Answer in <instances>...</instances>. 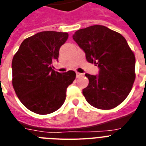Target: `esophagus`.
Returning a JSON list of instances; mask_svg holds the SVG:
<instances>
[{"mask_svg": "<svg viewBox=\"0 0 146 146\" xmlns=\"http://www.w3.org/2000/svg\"><path fill=\"white\" fill-rule=\"evenodd\" d=\"M84 74L82 73H79V72H76V77L77 78H80V77H83Z\"/></svg>", "mask_w": 146, "mask_h": 146, "instance_id": "1", "label": "esophagus"}]
</instances>
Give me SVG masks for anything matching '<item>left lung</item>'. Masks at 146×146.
<instances>
[{"label":"left lung","instance_id":"obj_1","mask_svg":"<svg viewBox=\"0 0 146 146\" xmlns=\"http://www.w3.org/2000/svg\"><path fill=\"white\" fill-rule=\"evenodd\" d=\"M73 39L86 54L87 62L97 65L98 75L86 74L89 84L83 90L87 102L100 109L117 107L127 97L136 74V59L126 39L103 25L80 29Z\"/></svg>","mask_w":146,"mask_h":146}]
</instances>
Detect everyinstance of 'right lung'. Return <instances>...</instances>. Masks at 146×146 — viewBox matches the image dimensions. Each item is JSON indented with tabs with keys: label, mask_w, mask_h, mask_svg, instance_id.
<instances>
[{
	"label": "right lung",
	"mask_w": 146,
	"mask_h": 146,
	"mask_svg": "<svg viewBox=\"0 0 146 146\" xmlns=\"http://www.w3.org/2000/svg\"><path fill=\"white\" fill-rule=\"evenodd\" d=\"M68 38L66 32L41 31L23 40L13 58L14 90L20 102L36 114L58 110L66 100L67 87L75 79L74 71L59 73L51 66Z\"/></svg>",
	"instance_id": "add662e5"
}]
</instances>
